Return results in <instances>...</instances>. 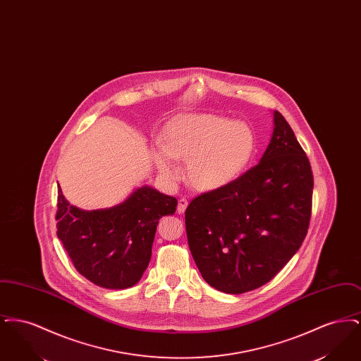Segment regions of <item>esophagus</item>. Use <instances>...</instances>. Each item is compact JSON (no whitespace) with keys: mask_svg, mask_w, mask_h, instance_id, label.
Returning <instances> with one entry per match:
<instances>
[{"mask_svg":"<svg viewBox=\"0 0 361 361\" xmlns=\"http://www.w3.org/2000/svg\"><path fill=\"white\" fill-rule=\"evenodd\" d=\"M187 207H188V200L187 199H184V197L178 199V203H177V212L178 214H184Z\"/></svg>","mask_w":361,"mask_h":361,"instance_id":"obj_1","label":"esophagus"}]
</instances>
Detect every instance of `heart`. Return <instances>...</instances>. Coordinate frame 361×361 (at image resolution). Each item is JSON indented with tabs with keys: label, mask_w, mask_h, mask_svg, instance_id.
I'll return each mask as SVG.
<instances>
[{
	"label": "heart",
	"mask_w": 361,
	"mask_h": 361,
	"mask_svg": "<svg viewBox=\"0 0 361 361\" xmlns=\"http://www.w3.org/2000/svg\"><path fill=\"white\" fill-rule=\"evenodd\" d=\"M164 153L157 155L159 171L174 174L169 157L187 161L185 176L199 190L224 188L233 183L255 154L256 137L242 121L208 114H187L174 118L161 139Z\"/></svg>",
	"instance_id": "heart-1"
}]
</instances>
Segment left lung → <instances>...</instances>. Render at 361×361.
<instances>
[{"label": "left lung", "instance_id": "1", "mask_svg": "<svg viewBox=\"0 0 361 361\" xmlns=\"http://www.w3.org/2000/svg\"><path fill=\"white\" fill-rule=\"evenodd\" d=\"M312 187L309 158L275 111L274 135L257 165L185 209L189 249L207 283L243 293L271 281L306 238Z\"/></svg>", "mask_w": 361, "mask_h": 361}]
</instances>
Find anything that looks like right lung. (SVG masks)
<instances>
[{
	"instance_id": "right-lung-1",
	"label": "right lung",
	"mask_w": 361,
	"mask_h": 361,
	"mask_svg": "<svg viewBox=\"0 0 361 361\" xmlns=\"http://www.w3.org/2000/svg\"><path fill=\"white\" fill-rule=\"evenodd\" d=\"M177 200L150 187L137 189L119 206L82 211L58 189L56 235L74 268L93 284L124 290L140 280L152 257L157 224Z\"/></svg>"
}]
</instances>
